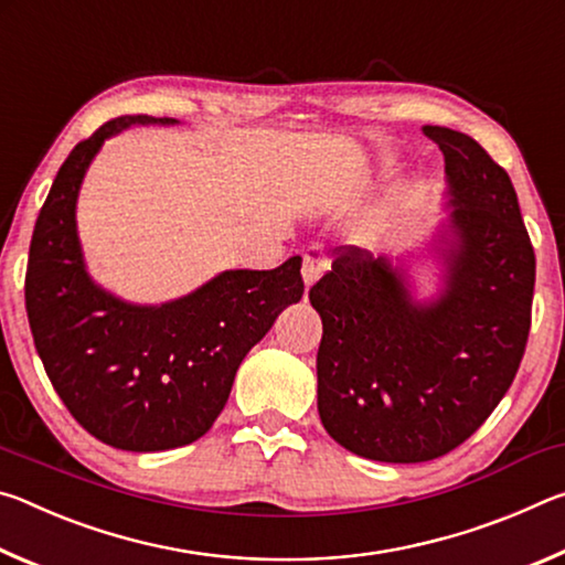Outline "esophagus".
<instances>
[{"instance_id": "esophagus-1", "label": "esophagus", "mask_w": 565, "mask_h": 565, "mask_svg": "<svg viewBox=\"0 0 565 565\" xmlns=\"http://www.w3.org/2000/svg\"><path fill=\"white\" fill-rule=\"evenodd\" d=\"M329 269V256L323 252L321 244H309L303 252V266H301V274H303V284L306 289L309 286L317 284L321 279V274Z\"/></svg>"}]
</instances>
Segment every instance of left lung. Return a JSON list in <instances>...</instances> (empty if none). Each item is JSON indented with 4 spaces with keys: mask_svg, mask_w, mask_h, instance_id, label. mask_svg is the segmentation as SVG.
Instances as JSON below:
<instances>
[{
    "mask_svg": "<svg viewBox=\"0 0 565 565\" xmlns=\"http://www.w3.org/2000/svg\"><path fill=\"white\" fill-rule=\"evenodd\" d=\"M446 159L444 289L418 303L386 256L339 246L311 286L323 323L319 416L333 441L386 463L454 451L499 406L531 331L535 254L505 169L476 139L424 127Z\"/></svg>",
    "mask_w": 565,
    "mask_h": 565,
    "instance_id": "obj_1",
    "label": "left lung"
}]
</instances>
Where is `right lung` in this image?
Segmentation results:
<instances>
[{"label":"right lung","mask_w":565,"mask_h":565,"mask_svg":"<svg viewBox=\"0 0 565 565\" xmlns=\"http://www.w3.org/2000/svg\"><path fill=\"white\" fill-rule=\"evenodd\" d=\"M127 114L66 157L36 216L24 301L34 347L70 414L121 451H169L202 438L222 414L238 363L289 303L303 296L301 256L271 271H222L161 306L117 299L92 281L76 236V196L104 139Z\"/></svg>","instance_id":"add662e5"}]
</instances>
